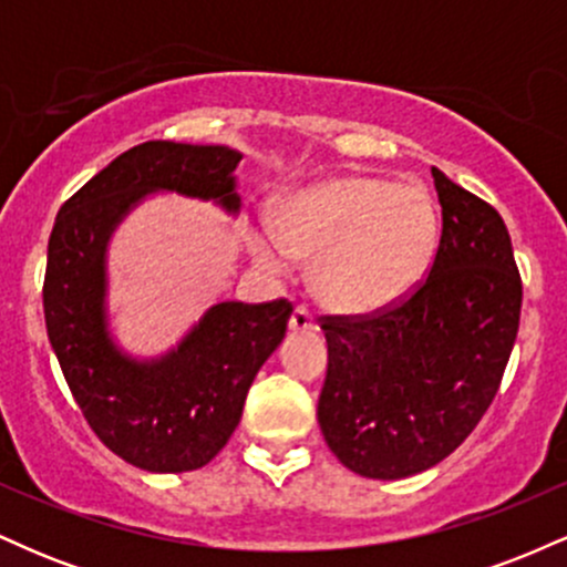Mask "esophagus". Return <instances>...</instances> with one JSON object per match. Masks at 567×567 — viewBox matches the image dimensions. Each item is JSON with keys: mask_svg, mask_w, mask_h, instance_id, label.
<instances>
[{"mask_svg": "<svg viewBox=\"0 0 567 567\" xmlns=\"http://www.w3.org/2000/svg\"><path fill=\"white\" fill-rule=\"evenodd\" d=\"M290 330H292V333H315V330H320V328H317L315 317H311L309 311L298 306V309L292 311V317H290Z\"/></svg>", "mask_w": 567, "mask_h": 567, "instance_id": "obj_1", "label": "esophagus"}]
</instances>
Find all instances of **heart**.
Segmentation results:
<instances>
[{"mask_svg":"<svg viewBox=\"0 0 567 567\" xmlns=\"http://www.w3.org/2000/svg\"><path fill=\"white\" fill-rule=\"evenodd\" d=\"M440 237L424 186L379 175H338L279 202L277 231L252 229L250 252L282 275L292 256L311 264V290L343 315L392 309L419 288Z\"/></svg>","mask_w":567,"mask_h":567,"instance_id":"obj_1","label":"heart"}]
</instances>
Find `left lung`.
Returning a JSON list of instances; mask_svg holds the SVG:
<instances>
[{"label": "left lung", "mask_w": 567, "mask_h": 567, "mask_svg": "<svg viewBox=\"0 0 567 567\" xmlns=\"http://www.w3.org/2000/svg\"><path fill=\"white\" fill-rule=\"evenodd\" d=\"M442 237L429 277L394 309L324 320L328 375L317 421L347 470L402 480L472 434L498 392L523 282L504 218L432 167Z\"/></svg>", "instance_id": "obj_1"}]
</instances>
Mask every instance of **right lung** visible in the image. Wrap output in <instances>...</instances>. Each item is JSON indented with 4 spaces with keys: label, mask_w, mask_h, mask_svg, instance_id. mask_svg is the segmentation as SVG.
<instances>
[{
    "label": "right lung",
    "mask_w": 567,
    "mask_h": 567,
    "mask_svg": "<svg viewBox=\"0 0 567 567\" xmlns=\"http://www.w3.org/2000/svg\"><path fill=\"white\" fill-rule=\"evenodd\" d=\"M239 159L218 143L146 141L93 175L50 234L42 290L50 347L97 440L143 472H194L216 458L252 379L282 343L292 306L213 303L175 347L138 357L114 336L109 245L154 194L213 202L237 218Z\"/></svg>",
    "instance_id": "add662e5"
}]
</instances>
